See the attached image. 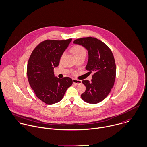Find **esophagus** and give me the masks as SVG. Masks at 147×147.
Masks as SVG:
<instances>
[{
	"label": "esophagus",
	"instance_id": "1",
	"mask_svg": "<svg viewBox=\"0 0 147 147\" xmlns=\"http://www.w3.org/2000/svg\"><path fill=\"white\" fill-rule=\"evenodd\" d=\"M72 81H73V83H74V84H76V85L82 83V81L80 80H77V79H72Z\"/></svg>",
	"mask_w": 147,
	"mask_h": 147
}]
</instances>
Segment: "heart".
Wrapping results in <instances>:
<instances>
[{"mask_svg":"<svg viewBox=\"0 0 147 147\" xmlns=\"http://www.w3.org/2000/svg\"><path fill=\"white\" fill-rule=\"evenodd\" d=\"M72 51L75 56H78L82 55H86V49L81 46H75L73 47Z\"/></svg>","mask_w":147,"mask_h":147,"instance_id":"obj_1","label":"heart"}]
</instances>
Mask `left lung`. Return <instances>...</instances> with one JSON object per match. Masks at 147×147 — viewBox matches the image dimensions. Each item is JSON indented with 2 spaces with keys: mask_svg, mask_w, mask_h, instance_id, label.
Segmentation results:
<instances>
[{
  "mask_svg": "<svg viewBox=\"0 0 147 147\" xmlns=\"http://www.w3.org/2000/svg\"><path fill=\"white\" fill-rule=\"evenodd\" d=\"M74 43L87 50L88 59L86 69L90 73L94 72L91 82L82 81L86 90L81 98L87 103H98L108 95L114 85L116 64L112 52L105 43L92 37L78 39Z\"/></svg>",
  "mask_w": 147,
  "mask_h": 147,
  "instance_id": "8db88e82",
  "label": "left lung"
}]
</instances>
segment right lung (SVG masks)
<instances>
[{
    "label": "right lung",
    "instance_id": "right-lung-1",
    "mask_svg": "<svg viewBox=\"0 0 147 147\" xmlns=\"http://www.w3.org/2000/svg\"><path fill=\"white\" fill-rule=\"evenodd\" d=\"M71 41L72 39L43 41L33 50L28 60L27 74L30 85L38 98L47 104L61 100L72 84L71 78L59 79L53 71Z\"/></svg>",
    "mask_w": 147,
    "mask_h": 147
}]
</instances>
